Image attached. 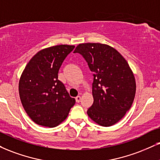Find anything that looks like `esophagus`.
<instances>
[{"label":"esophagus","mask_w":160,"mask_h":160,"mask_svg":"<svg viewBox=\"0 0 160 160\" xmlns=\"http://www.w3.org/2000/svg\"><path fill=\"white\" fill-rule=\"evenodd\" d=\"M75 100H76V102H78V103H79V102L80 101V100H81V97H80V96H77L76 98H75Z\"/></svg>","instance_id":"obj_1"}]
</instances>
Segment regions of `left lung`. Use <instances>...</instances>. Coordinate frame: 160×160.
<instances>
[{
    "mask_svg": "<svg viewBox=\"0 0 160 160\" xmlns=\"http://www.w3.org/2000/svg\"><path fill=\"white\" fill-rule=\"evenodd\" d=\"M93 72V104L87 110L98 124L110 127L124 116L131 107L136 94L133 73L122 54L111 46L83 43L76 47Z\"/></svg>",
    "mask_w": 160,
    "mask_h": 160,
    "instance_id": "1",
    "label": "left lung"
}]
</instances>
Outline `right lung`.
<instances>
[{"mask_svg": "<svg viewBox=\"0 0 160 160\" xmlns=\"http://www.w3.org/2000/svg\"><path fill=\"white\" fill-rule=\"evenodd\" d=\"M74 45H60L38 51L23 71L18 84L21 101L28 116L36 124L54 128L68 116L75 103L58 72Z\"/></svg>", "mask_w": 160, "mask_h": 160, "instance_id": "obj_1", "label": "right lung"}]
</instances>
